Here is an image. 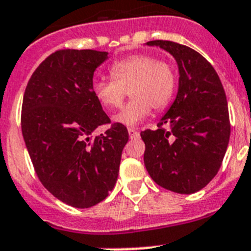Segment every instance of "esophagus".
<instances>
[{
    "label": "esophagus",
    "instance_id": "obj_1",
    "mask_svg": "<svg viewBox=\"0 0 251 251\" xmlns=\"http://www.w3.org/2000/svg\"><path fill=\"white\" fill-rule=\"evenodd\" d=\"M127 131H128V136H130L131 139L138 138L139 135H140L139 134V130H135V128H128Z\"/></svg>",
    "mask_w": 251,
    "mask_h": 251
}]
</instances>
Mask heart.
Listing matches in <instances>:
<instances>
[{"label":"heart","instance_id":"heart-1","mask_svg":"<svg viewBox=\"0 0 251 251\" xmlns=\"http://www.w3.org/2000/svg\"><path fill=\"white\" fill-rule=\"evenodd\" d=\"M110 75L112 79L93 80L92 93L102 107L115 110L121 106L128 91L132 99L115 116L116 123L127 126L138 125L149 116L151 107L164 108L177 84L173 67L150 54H132L112 63Z\"/></svg>","mask_w":251,"mask_h":251}]
</instances>
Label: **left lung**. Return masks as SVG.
Wrapping results in <instances>:
<instances>
[{"label":"left lung","instance_id":"1","mask_svg":"<svg viewBox=\"0 0 251 251\" xmlns=\"http://www.w3.org/2000/svg\"><path fill=\"white\" fill-rule=\"evenodd\" d=\"M147 45L174 56L179 86L158 128L140 132L144 164L156 184L191 195L212 180L227 149L231 126L225 91L216 71L196 50L168 40Z\"/></svg>","mask_w":251,"mask_h":251}]
</instances>
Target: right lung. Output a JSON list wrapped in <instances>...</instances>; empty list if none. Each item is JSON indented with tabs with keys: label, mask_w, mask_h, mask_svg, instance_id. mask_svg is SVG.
Segmentation results:
<instances>
[{
	"label": "right lung",
	"mask_w": 251,
	"mask_h": 251,
	"mask_svg": "<svg viewBox=\"0 0 251 251\" xmlns=\"http://www.w3.org/2000/svg\"><path fill=\"white\" fill-rule=\"evenodd\" d=\"M107 51L63 49L32 73L24 93L21 130L36 176L64 203L88 208L116 184L127 128L112 124L92 93L93 73Z\"/></svg>",
	"instance_id": "obj_1"
}]
</instances>
